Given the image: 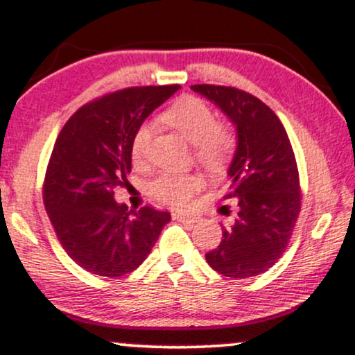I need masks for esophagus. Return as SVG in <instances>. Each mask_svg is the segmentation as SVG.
Returning a JSON list of instances; mask_svg holds the SVG:
<instances>
[{"label":"esophagus","instance_id":"1","mask_svg":"<svg viewBox=\"0 0 355 355\" xmlns=\"http://www.w3.org/2000/svg\"><path fill=\"white\" fill-rule=\"evenodd\" d=\"M171 217H173V219H177V220L187 222V224H193V222L198 220V217L187 216V214H182V212H173V214H171Z\"/></svg>","mask_w":355,"mask_h":355}]
</instances>
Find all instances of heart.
Segmentation results:
<instances>
[{"instance_id":"obj_1","label":"heart","mask_w":355,"mask_h":355,"mask_svg":"<svg viewBox=\"0 0 355 355\" xmlns=\"http://www.w3.org/2000/svg\"><path fill=\"white\" fill-rule=\"evenodd\" d=\"M162 121L192 141L193 158L205 168L219 170L236 153L237 133L234 128L217 119L214 109L196 96H182L173 101L162 112ZM150 139L151 128L148 124L136 130L131 139V158L136 165H141L146 159ZM200 189L202 178L193 171L159 173L148 184L150 197L170 207H185Z\"/></svg>"}]
</instances>
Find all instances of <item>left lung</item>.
Instances as JSON below:
<instances>
[{
  "label": "left lung",
  "instance_id": "1",
  "mask_svg": "<svg viewBox=\"0 0 355 355\" xmlns=\"http://www.w3.org/2000/svg\"><path fill=\"white\" fill-rule=\"evenodd\" d=\"M192 89L232 119L239 138L224 196L237 204V216L222 229L220 244L205 259L227 278L256 276L282 258L302 210L293 148L278 116L256 96L229 85Z\"/></svg>",
  "mask_w": 355,
  "mask_h": 355
}]
</instances>
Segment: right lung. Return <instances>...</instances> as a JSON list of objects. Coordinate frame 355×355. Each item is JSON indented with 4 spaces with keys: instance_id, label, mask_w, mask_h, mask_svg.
Instances as JSON below:
<instances>
[{
    "instance_id": "1",
    "label": "right lung",
    "mask_w": 355,
    "mask_h": 355,
    "mask_svg": "<svg viewBox=\"0 0 355 355\" xmlns=\"http://www.w3.org/2000/svg\"><path fill=\"white\" fill-rule=\"evenodd\" d=\"M178 89L138 85L96 97L57 136L44 205L58 243L92 275L119 278L135 271L170 220L168 212L151 205L128 210L114 200V190L128 182L136 130Z\"/></svg>"
}]
</instances>
